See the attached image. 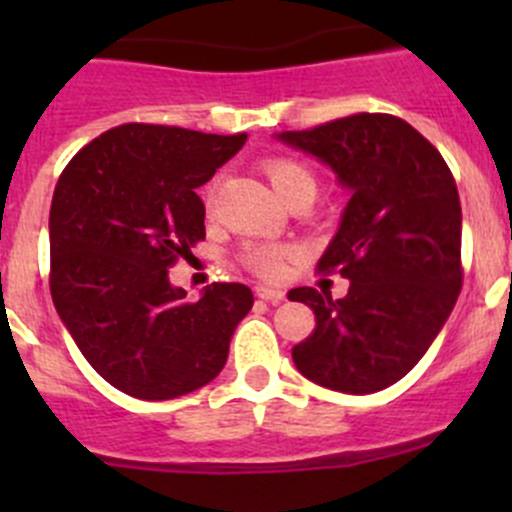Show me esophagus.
Returning a JSON list of instances; mask_svg holds the SVG:
<instances>
[{
    "label": "esophagus",
    "instance_id": "obj_1",
    "mask_svg": "<svg viewBox=\"0 0 512 512\" xmlns=\"http://www.w3.org/2000/svg\"><path fill=\"white\" fill-rule=\"evenodd\" d=\"M257 292V297L260 299H265V302H272V304H277V302H285V297H287V292L285 289H277V287H265V285H260L255 289Z\"/></svg>",
    "mask_w": 512,
    "mask_h": 512
}]
</instances>
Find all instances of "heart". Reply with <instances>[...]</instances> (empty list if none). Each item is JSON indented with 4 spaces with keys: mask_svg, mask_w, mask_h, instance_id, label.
<instances>
[{
    "mask_svg": "<svg viewBox=\"0 0 512 512\" xmlns=\"http://www.w3.org/2000/svg\"><path fill=\"white\" fill-rule=\"evenodd\" d=\"M267 175L282 203L297 195L317 193V178L304 163L292 158H275L267 163ZM247 267L262 277H280L285 270V250L277 245H252L245 250Z\"/></svg>",
    "mask_w": 512,
    "mask_h": 512,
    "instance_id": "heart-1",
    "label": "heart"
}]
</instances>
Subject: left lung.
<instances>
[{"mask_svg": "<svg viewBox=\"0 0 512 512\" xmlns=\"http://www.w3.org/2000/svg\"><path fill=\"white\" fill-rule=\"evenodd\" d=\"M329 165L349 203L319 270L349 280L347 297L289 292L317 327L292 349L324 389L374 394L404 379L446 324L461 292V200L441 153L401 118L356 113L312 131L275 133Z\"/></svg>", "mask_w": 512, "mask_h": 512, "instance_id": "1", "label": "left lung"}]
</instances>
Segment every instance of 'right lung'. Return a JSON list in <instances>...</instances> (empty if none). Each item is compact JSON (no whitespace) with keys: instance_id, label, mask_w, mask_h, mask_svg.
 Listing matches in <instances>:
<instances>
[{"instance_id":"add662e5","label":"right lung","mask_w":512,"mask_h":512,"mask_svg":"<svg viewBox=\"0 0 512 512\" xmlns=\"http://www.w3.org/2000/svg\"><path fill=\"white\" fill-rule=\"evenodd\" d=\"M245 141L126 123L81 148L56 183L51 299L86 361L133 399L168 401L210 384L252 309L245 285L215 282L188 302L168 277L205 237L195 190Z\"/></svg>"}]
</instances>
